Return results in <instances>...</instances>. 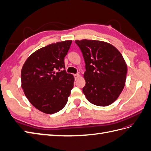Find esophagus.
Segmentation results:
<instances>
[{
	"label": "esophagus",
	"instance_id": "esophagus-1",
	"mask_svg": "<svg viewBox=\"0 0 151 151\" xmlns=\"http://www.w3.org/2000/svg\"><path fill=\"white\" fill-rule=\"evenodd\" d=\"M80 77V74L79 73H76V74H74V78H75V79H78Z\"/></svg>",
	"mask_w": 151,
	"mask_h": 151
}]
</instances>
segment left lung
I'll return each instance as SVG.
<instances>
[{
    "instance_id": "8db88e82",
    "label": "left lung",
    "mask_w": 151,
    "mask_h": 151,
    "mask_svg": "<svg viewBox=\"0 0 151 151\" xmlns=\"http://www.w3.org/2000/svg\"><path fill=\"white\" fill-rule=\"evenodd\" d=\"M83 53L86 84L83 92L91 104L107 106L115 102L125 86L127 64L116 47L93 40H76Z\"/></svg>"
}]
</instances>
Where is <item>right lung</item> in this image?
Listing matches in <instances>:
<instances>
[{
    "instance_id": "1",
    "label": "right lung",
    "mask_w": 151,
    "mask_h": 151,
    "mask_svg": "<svg viewBox=\"0 0 151 151\" xmlns=\"http://www.w3.org/2000/svg\"><path fill=\"white\" fill-rule=\"evenodd\" d=\"M72 42L66 40L41 48L28 57L22 68V88L25 95L43 113L60 111L70 95L74 77L61 68H65L64 58Z\"/></svg>"
}]
</instances>
